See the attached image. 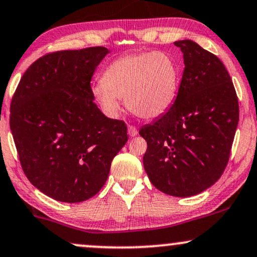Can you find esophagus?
Here are the masks:
<instances>
[{
    "instance_id": "esophagus-1",
    "label": "esophagus",
    "mask_w": 257,
    "mask_h": 257,
    "mask_svg": "<svg viewBox=\"0 0 257 257\" xmlns=\"http://www.w3.org/2000/svg\"><path fill=\"white\" fill-rule=\"evenodd\" d=\"M127 134H128L130 137H136V136L138 135V131H137V128L135 127V126H128Z\"/></svg>"
}]
</instances>
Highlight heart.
I'll list each match as a JSON object with an SVG mask.
<instances>
[{"label":"heart","mask_w":257,"mask_h":257,"mask_svg":"<svg viewBox=\"0 0 257 257\" xmlns=\"http://www.w3.org/2000/svg\"><path fill=\"white\" fill-rule=\"evenodd\" d=\"M180 78L179 64L168 53H127L109 63L91 94L109 116L118 115L120 99H125L127 108L139 118L157 119L175 102Z\"/></svg>","instance_id":"b5f03b06"}]
</instances>
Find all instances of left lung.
Segmentation results:
<instances>
[{
	"instance_id": "left-lung-1",
	"label": "left lung",
	"mask_w": 257,
	"mask_h": 257,
	"mask_svg": "<svg viewBox=\"0 0 257 257\" xmlns=\"http://www.w3.org/2000/svg\"><path fill=\"white\" fill-rule=\"evenodd\" d=\"M174 44L185 63L176 100L139 135L148 143L143 164L151 183L166 194L187 198L206 191L223 174L239 109L220 59L193 40Z\"/></svg>"
}]
</instances>
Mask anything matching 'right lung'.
<instances>
[{
  "label": "right lung",
  "mask_w": 257,
  "mask_h": 257,
  "mask_svg": "<svg viewBox=\"0 0 257 257\" xmlns=\"http://www.w3.org/2000/svg\"><path fill=\"white\" fill-rule=\"evenodd\" d=\"M108 52L96 46L45 55L13 96L9 123L22 169L55 200L72 204L96 194L128 139L125 122L107 118L91 94V77Z\"/></svg>",
  "instance_id": "add662e5"
}]
</instances>
